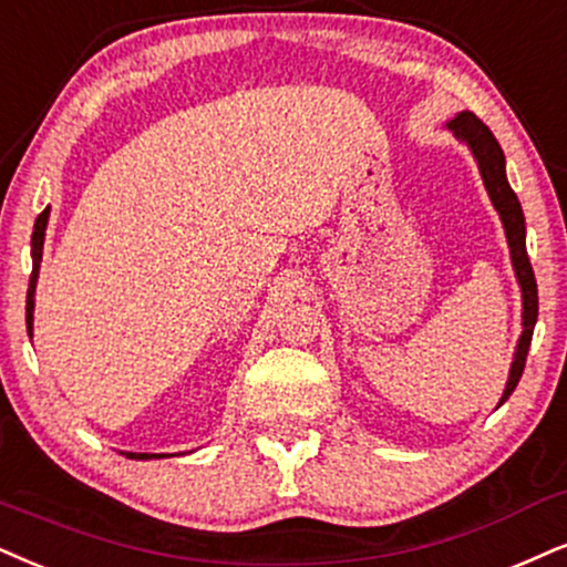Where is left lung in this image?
<instances>
[{
    "label": "left lung",
    "instance_id": "left-lung-1",
    "mask_svg": "<svg viewBox=\"0 0 567 567\" xmlns=\"http://www.w3.org/2000/svg\"><path fill=\"white\" fill-rule=\"evenodd\" d=\"M450 134L463 142L467 150H471L473 159L478 163L481 178H484V186L488 192V199H492L494 209L499 213L502 226H505L507 247H509V260H513L515 278L520 284L523 295V333L518 339V347H515L513 365H509V379L505 386V394H502L499 404H505L513 394L515 386H518L523 368H526L530 337H534L536 318H539V291H536V278L534 268H530L528 251H526V218H523L520 202L515 197V192L507 184L505 173V152L497 138H494L492 131L486 128V123H481L473 113H460L454 115L450 123H446Z\"/></svg>",
    "mask_w": 567,
    "mask_h": 567
}]
</instances>
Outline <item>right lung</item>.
<instances>
[{"label":"right lung","instance_id":"obj_1","mask_svg":"<svg viewBox=\"0 0 567 567\" xmlns=\"http://www.w3.org/2000/svg\"><path fill=\"white\" fill-rule=\"evenodd\" d=\"M47 223H49V207L37 218V226H33V236H31L33 270H31V281H28V297H25V328H28V337H33V295H37L39 262H41V249H44V230H47ZM125 457H131V460H152V457H157V454L125 452Z\"/></svg>","mask_w":567,"mask_h":567}]
</instances>
